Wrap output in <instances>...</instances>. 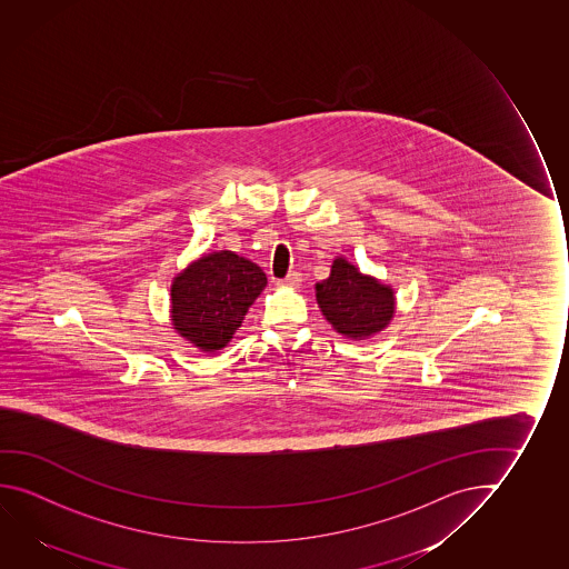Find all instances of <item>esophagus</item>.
I'll return each instance as SVG.
<instances>
[{
	"mask_svg": "<svg viewBox=\"0 0 569 569\" xmlns=\"http://www.w3.org/2000/svg\"><path fill=\"white\" fill-rule=\"evenodd\" d=\"M301 273L299 271H291L288 273L283 280H278V286H288V288H298L299 283H301Z\"/></svg>",
	"mask_w": 569,
	"mask_h": 569,
	"instance_id": "1",
	"label": "esophagus"
}]
</instances>
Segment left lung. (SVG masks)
<instances>
[{
  "instance_id": "left-lung-1",
  "label": "left lung",
  "mask_w": 569,
  "mask_h": 569,
  "mask_svg": "<svg viewBox=\"0 0 569 569\" xmlns=\"http://www.w3.org/2000/svg\"><path fill=\"white\" fill-rule=\"evenodd\" d=\"M316 289L325 319L350 339H367L392 319V289L362 276L359 268L342 258L332 262L331 276L317 283Z\"/></svg>"
}]
</instances>
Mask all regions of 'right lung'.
Segmentation results:
<instances>
[{"label": "right lung", "instance_id": "add662e5", "mask_svg": "<svg viewBox=\"0 0 569 569\" xmlns=\"http://www.w3.org/2000/svg\"><path fill=\"white\" fill-rule=\"evenodd\" d=\"M266 283L260 266L234 252L202 256L173 281V325L194 347L207 352L222 349Z\"/></svg>", "mask_w": 569, "mask_h": 569}]
</instances>
